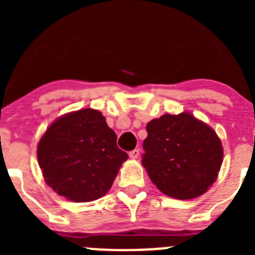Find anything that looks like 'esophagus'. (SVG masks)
Returning a JSON list of instances; mask_svg holds the SVG:
<instances>
[{"instance_id":"obj_1","label":"esophagus","mask_w":255,"mask_h":255,"mask_svg":"<svg viewBox=\"0 0 255 255\" xmlns=\"http://www.w3.org/2000/svg\"><path fill=\"white\" fill-rule=\"evenodd\" d=\"M139 154H140V150H139V148H135V149H132L131 152L129 153L130 158L131 159H136L139 157Z\"/></svg>"}]
</instances>
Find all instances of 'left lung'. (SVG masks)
<instances>
[{
  "mask_svg": "<svg viewBox=\"0 0 255 255\" xmlns=\"http://www.w3.org/2000/svg\"><path fill=\"white\" fill-rule=\"evenodd\" d=\"M141 163L163 194L193 199L216 181L224 149L216 131L190 114L163 115L147 124Z\"/></svg>",
  "mask_w": 255,
  "mask_h": 255,
  "instance_id": "obj_1",
  "label": "left lung"
}]
</instances>
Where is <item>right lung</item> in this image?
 I'll use <instances>...</instances> for the list:
<instances>
[{
	"label": "right lung",
	"instance_id": "obj_1",
	"mask_svg": "<svg viewBox=\"0 0 255 255\" xmlns=\"http://www.w3.org/2000/svg\"><path fill=\"white\" fill-rule=\"evenodd\" d=\"M103 115L85 108L60 117L49 126L37 149L46 182L73 202H92L111 189L128 153Z\"/></svg>",
	"mask_w": 255,
	"mask_h": 255
}]
</instances>
